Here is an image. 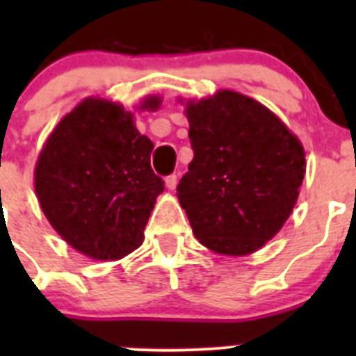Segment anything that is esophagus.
Masks as SVG:
<instances>
[{
  "label": "esophagus",
  "instance_id": "esophagus-1",
  "mask_svg": "<svg viewBox=\"0 0 356 356\" xmlns=\"http://www.w3.org/2000/svg\"><path fill=\"white\" fill-rule=\"evenodd\" d=\"M176 185H178V176L176 175H171L165 178V187L169 188V191H175Z\"/></svg>",
  "mask_w": 356,
  "mask_h": 356
}]
</instances>
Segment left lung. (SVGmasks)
<instances>
[{"label": "left lung", "mask_w": 356, "mask_h": 356, "mask_svg": "<svg viewBox=\"0 0 356 356\" xmlns=\"http://www.w3.org/2000/svg\"><path fill=\"white\" fill-rule=\"evenodd\" d=\"M178 102L194 159L176 191L194 235L219 254L259 251L294 210L307 172L303 144L275 112L235 90Z\"/></svg>", "instance_id": "8db88e82"}]
</instances>
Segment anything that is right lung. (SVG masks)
Returning a JSON list of instances; mask_svg holds the SVG:
<instances>
[{"mask_svg":"<svg viewBox=\"0 0 356 356\" xmlns=\"http://www.w3.org/2000/svg\"><path fill=\"white\" fill-rule=\"evenodd\" d=\"M162 97L135 106L156 112ZM153 143L134 112L89 96L58 121L39 153L33 187L44 216L72 250L92 260H119L143 244L144 228L163 193L151 169Z\"/></svg>","mask_w":356,"mask_h":356,"instance_id":"add662e5","label":"right lung"}]
</instances>
